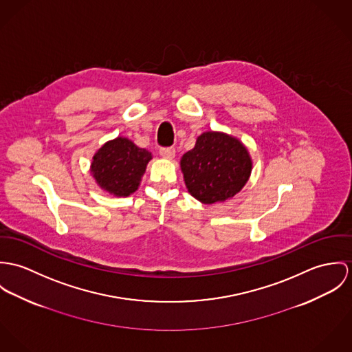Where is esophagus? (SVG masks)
<instances>
[{
    "label": "esophagus",
    "mask_w": 352,
    "mask_h": 352,
    "mask_svg": "<svg viewBox=\"0 0 352 352\" xmlns=\"http://www.w3.org/2000/svg\"><path fill=\"white\" fill-rule=\"evenodd\" d=\"M160 157H164V159H174L175 157V150L173 147H168V148H160Z\"/></svg>",
    "instance_id": "obj_1"
}]
</instances>
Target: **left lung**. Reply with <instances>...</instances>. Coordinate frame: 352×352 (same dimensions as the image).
<instances>
[{"instance_id": "8db88e82", "label": "left lung", "mask_w": 352, "mask_h": 352, "mask_svg": "<svg viewBox=\"0 0 352 352\" xmlns=\"http://www.w3.org/2000/svg\"><path fill=\"white\" fill-rule=\"evenodd\" d=\"M179 164L188 192L206 205L231 199L244 188L252 171L247 147L220 131L201 133L195 148L182 155Z\"/></svg>"}]
</instances>
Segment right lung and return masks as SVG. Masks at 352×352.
<instances>
[{
	"label": "right lung",
	"instance_id": "add662e5",
	"mask_svg": "<svg viewBox=\"0 0 352 352\" xmlns=\"http://www.w3.org/2000/svg\"><path fill=\"white\" fill-rule=\"evenodd\" d=\"M151 159L150 151L138 147L128 138L118 136L97 150L90 164V174L104 192L128 197L138 190Z\"/></svg>",
	"mask_w": 352,
	"mask_h": 352
}]
</instances>
